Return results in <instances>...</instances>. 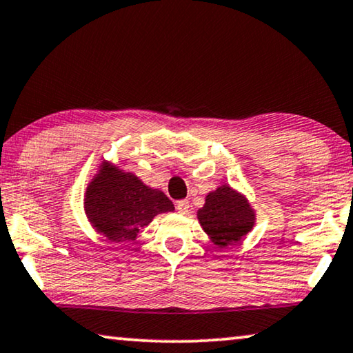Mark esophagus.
Masks as SVG:
<instances>
[{"label":"esophagus","instance_id":"1","mask_svg":"<svg viewBox=\"0 0 353 353\" xmlns=\"http://www.w3.org/2000/svg\"><path fill=\"white\" fill-rule=\"evenodd\" d=\"M176 211L181 214H186L189 211V202L188 200H178L176 202Z\"/></svg>","mask_w":353,"mask_h":353}]
</instances>
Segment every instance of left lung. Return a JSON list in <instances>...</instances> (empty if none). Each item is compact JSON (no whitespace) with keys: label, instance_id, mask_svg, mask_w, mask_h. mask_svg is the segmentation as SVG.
Instances as JSON below:
<instances>
[{"label":"left lung","instance_id":"8db88e82","mask_svg":"<svg viewBox=\"0 0 353 353\" xmlns=\"http://www.w3.org/2000/svg\"><path fill=\"white\" fill-rule=\"evenodd\" d=\"M197 218L214 245L227 246L240 241L252 229L256 216L243 195L221 186L207 195Z\"/></svg>","mask_w":353,"mask_h":353}]
</instances>
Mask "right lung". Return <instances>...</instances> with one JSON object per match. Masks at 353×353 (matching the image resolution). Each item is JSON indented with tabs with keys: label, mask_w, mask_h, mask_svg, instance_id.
Returning <instances> with one entry per match:
<instances>
[{
	"label": "right lung",
	"mask_w": 353,
	"mask_h": 353,
	"mask_svg": "<svg viewBox=\"0 0 353 353\" xmlns=\"http://www.w3.org/2000/svg\"><path fill=\"white\" fill-rule=\"evenodd\" d=\"M85 210L97 232L110 241H126L135 240L156 214L173 211V203L132 173L104 164L86 189Z\"/></svg>",
	"instance_id": "1"
}]
</instances>
